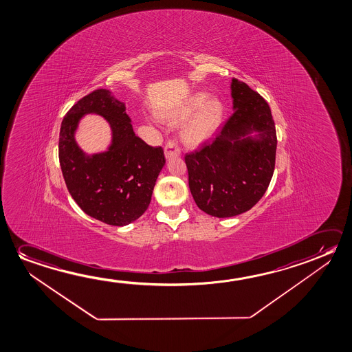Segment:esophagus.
<instances>
[{
  "mask_svg": "<svg viewBox=\"0 0 352 352\" xmlns=\"http://www.w3.org/2000/svg\"><path fill=\"white\" fill-rule=\"evenodd\" d=\"M179 154H181L179 145L175 140H168V143L165 144V157H166V159L170 160L173 157H179Z\"/></svg>",
  "mask_w": 352,
  "mask_h": 352,
  "instance_id": "esophagus-1",
  "label": "esophagus"
}]
</instances>
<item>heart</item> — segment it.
Wrapping results in <instances>:
<instances>
[{
  "instance_id": "b5f03b06",
  "label": "heart",
  "mask_w": 352,
  "mask_h": 352,
  "mask_svg": "<svg viewBox=\"0 0 352 352\" xmlns=\"http://www.w3.org/2000/svg\"><path fill=\"white\" fill-rule=\"evenodd\" d=\"M190 118L184 129V138L188 144H201L217 132L223 121V107L218 99H209L206 93L190 96L181 107L164 113L170 122H181Z\"/></svg>"
}]
</instances>
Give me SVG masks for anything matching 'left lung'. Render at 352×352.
Here are the masks:
<instances>
[{
    "mask_svg": "<svg viewBox=\"0 0 352 352\" xmlns=\"http://www.w3.org/2000/svg\"><path fill=\"white\" fill-rule=\"evenodd\" d=\"M231 95L234 113L212 142L184 155L195 204L215 218L236 217L254 207L275 168L278 140L268 102L236 78ZM253 131L258 132L254 138Z\"/></svg>",
    "mask_w": 352,
    "mask_h": 352,
    "instance_id": "8db88e82",
    "label": "left lung"
}]
</instances>
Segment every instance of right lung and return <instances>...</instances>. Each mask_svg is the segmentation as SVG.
Returning <instances> with one entry per match:
<instances>
[{"label":"right lung","instance_id":"1","mask_svg":"<svg viewBox=\"0 0 352 352\" xmlns=\"http://www.w3.org/2000/svg\"><path fill=\"white\" fill-rule=\"evenodd\" d=\"M104 116L113 129L107 153L85 157L72 135L84 113ZM58 159L69 195L91 218L123 226L149 207L157 176L165 165L162 146H151L134 134L124 104L98 89L77 101L62 121Z\"/></svg>","mask_w":352,"mask_h":352}]
</instances>
